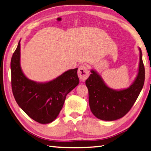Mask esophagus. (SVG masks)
Masks as SVG:
<instances>
[{"instance_id": "34e87169", "label": "esophagus", "mask_w": 151, "mask_h": 151, "mask_svg": "<svg viewBox=\"0 0 151 151\" xmlns=\"http://www.w3.org/2000/svg\"><path fill=\"white\" fill-rule=\"evenodd\" d=\"M89 75V71L87 66L82 65L79 67L78 70V76L82 81H84L86 79H87Z\"/></svg>"}]
</instances>
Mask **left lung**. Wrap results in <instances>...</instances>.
<instances>
[{"mask_svg":"<svg viewBox=\"0 0 151 151\" xmlns=\"http://www.w3.org/2000/svg\"><path fill=\"white\" fill-rule=\"evenodd\" d=\"M137 75L129 87L114 89L108 86L97 71L91 69V74L86 81L89 92V104L95 116L101 120L112 121L126 115L132 107L143 88L145 67L140 48Z\"/></svg>","mask_w":151,"mask_h":151,"instance_id":"1","label":"left lung"}]
</instances>
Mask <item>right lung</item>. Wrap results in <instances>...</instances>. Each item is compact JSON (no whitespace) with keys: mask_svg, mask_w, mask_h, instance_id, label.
I'll return each instance as SVG.
<instances>
[{"mask_svg":"<svg viewBox=\"0 0 151 151\" xmlns=\"http://www.w3.org/2000/svg\"><path fill=\"white\" fill-rule=\"evenodd\" d=\"M20 42L11 60L13 94L19 107L30 118L41 124L50 123L59 115L67 95L78 85V68L67 70L50 81L30 80L21 69Z\"/></svg>","mask_w":151,"mask_h":151,"instance_id":"1","label":"right lung"}]
</instances>
